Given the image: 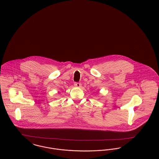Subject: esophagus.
I'll return each instance as SVG.
<instances>
[{"label": "esophagus", "mask_w": 159, "mask_h": 159, "mask_svg": "<svg viewBox=\"0 0 159 159\" xmlns=\"http://www.w3.org/2000/svg\"><path fill=\"white\" fill-rule=\"evenodd\" d=\"M74 85L76 87H78V88H80L81 87V84L80 83H79V82H75L74 84Z\"/></svg>", "instance_id": "1"}]
</instances>
